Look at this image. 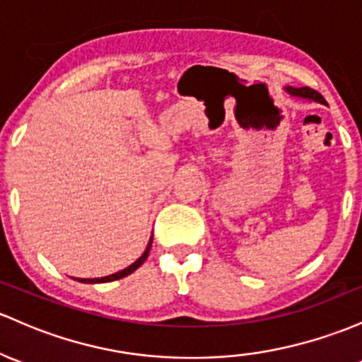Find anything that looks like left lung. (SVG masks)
<instances>
[{"label":"left lung","instance_id":"obj_1","mask_svg":"<svg viewBox=\"0 0 362 362\" xmlns=\"http://www.w3.org/2000/svg\"><path fill=\"white\" fill-rule=\"evenodd\" d=\"M286 90L289 92L291 95L299 97V99H308V100H315V103H322V104H325L323 97L320 95V93L316 92V90H313V88H310V87H301V88L287 87Z\"/></svg>","mask_w":362,"mask_h":362}]
</instances>
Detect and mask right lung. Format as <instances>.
<instances>
[{
    "mask_svg": "<svg viewBox=\"0 0 362 362\" xmlns=\"http://www.w3.org/2000/svg\"><path fill=\"white\" fill-rule=\"evenodd\" d=\"M150 247H152V238H150V241H148V245H147V250L144 251V255H141V257L138 258L135 263H132V265L127 267V269H124V270H119V272H116V274H112V275H107V277H100V279H76V280H78V282H83V284H103V282H112V280H117V279H123V277H127V275L133 274V272H135V270L138 269V267H140V265H144V262H145V259L148 258Z\"/></svg>",
    "mask_w": 362,
    "mask_h": 362,
    "instance_id": "1",
    "label": "right lung"
}]
</instances>
